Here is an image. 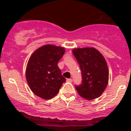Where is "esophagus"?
Segmentation results:
<instances>
[{
  "label": "esophagus",
  "instance_id": "34e87169",
  "mask_svg": "<svg viewBox=\"0 0 131 131\" xmlns=\"http://www.w3.org/2000/svg\"><path fill=\"white\" fill-rule=\"evenodd\" d=\"M72 81H73L72 79H67V82H72Z\"/></svg>",
  "mask_w": 131,
  "mask_h": 131
}]
</instances>
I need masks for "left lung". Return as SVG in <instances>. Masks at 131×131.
I'll list each match as a JSON object with an SVG mask.
<instances>
[{"instance_id": "left-lung-1", "label": "left lung", "mask_w": 131, "mask_h": 131, "mask_svg": "<svg viewBox=\"0 0 131 131\" xmlns=\"http://www.w3.org/2000/svg\"><path fill=\"white\" fill-rule=\"evenodd\" d=\"M73 53L82 71V84L75 86L78 94L87 100L99 97L109 81V70L104 56L94 47L75 48Z\"/></svg>"}]
</instances>
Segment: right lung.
<instances>
[{"instance_id":"1","label":"right lung","mask_w":131,"mask_h":131,"mask_svg":"<svg viewBox=\"0 0 131 131\" xmlns=\"http://www.w3.org/2000/svg\"><path fill=\"white\" fill-rule=\"evenodd\" d=\"M62 47L45 45L30 56L26 69V78L35 94L45 100L54 97L66 79L62 75L58 62L63 56Z\"/></svg>"}]
</instances>
